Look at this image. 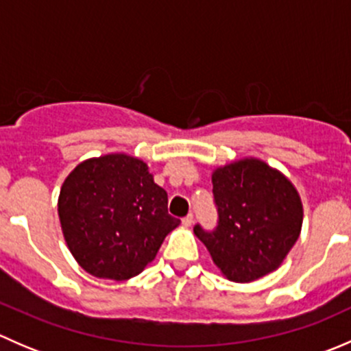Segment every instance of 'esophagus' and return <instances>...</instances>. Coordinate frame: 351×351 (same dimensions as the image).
Segmentation results:
<instances>
[{"instance_id": "34e87169", "label": "esophagus", "mask_w": 351, "mask_h": 351, "mask_svg": "<svg viewBox=\"0 0 351 351\" xmlns=\"http://www.w3.org/2000/svg\"><path fill=\"white\" fill-rule=\"evenodd\" d=\"M183 226H186V228H189V226H192L193 224V214H189L186 215V217H183Z\"/></svg>"}]
</instances>
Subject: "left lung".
Returning a JSON list of instances; mask_svg holds the SVG:
<instances>
[{
	"label": "left lung",
	"mask_w": 351,
	"mask_h": 351,
	"mask_svg": "<svg viewBox=\"0 0 351 351\" xmlns=\"http://www.w3.org/2000/svg\"><path fill=\"white\" fill-rule=\"evenodd\" d=\"M219 221L214 231L193 232L226 278L253 282L277 270L299 239L302 202L278 169L256 158L212 173Z\"/></svg>",
	"instance_id": "left-lung-1"
}]
</instances>
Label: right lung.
I'll return each mask as SVG.
<instances>
[{"instance_id": "1", "label": "right lung", "mask_w": 351, "mask_h": 351, "mask_svg": "<svg viewBox=\"0 0 351 351\" xmlns=\"http://www.w3.org/2000/svg\"><path fill=\"white\" fill-rule=\"evenodd\" d=\"M58 212L80 267L117 282L139 275L180 224L146 162L123 153L80 162L62 183Z\"/></svg>"}]
</instances>
